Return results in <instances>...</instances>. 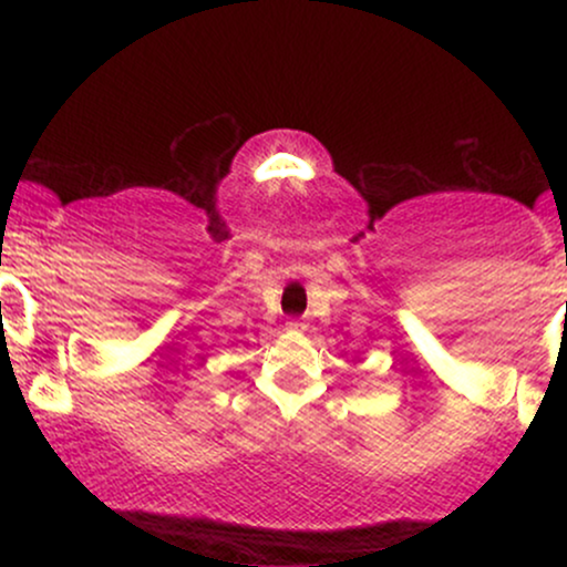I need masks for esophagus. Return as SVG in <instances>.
Returning <instances> with one entry per match:
<instances>
[{
    "instance_id": "34e87169",
    "label": "esophagus",
    "mask_w": 567,
    "mask_h": 567,
    "mask_svg": "<svg viewBox=\"0 0 567 567\" xmlns=\"http://www.w3.org/2000/svg\"><path fill=\"white\" fill-rule=\"evenodd\" d=\"M288 324H290L292 330H301V328H303V317H292V320H290Z\"/></svg>"
}]
</instances>
